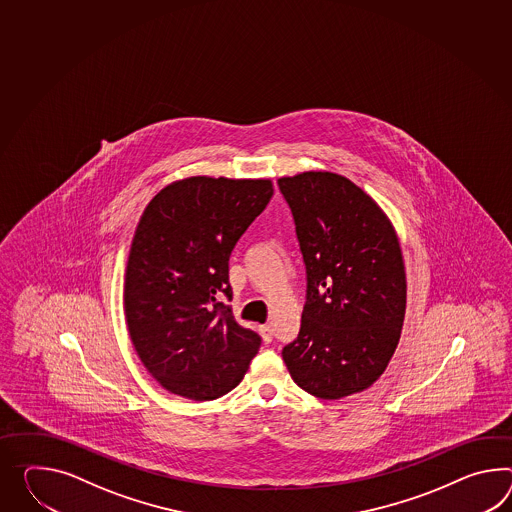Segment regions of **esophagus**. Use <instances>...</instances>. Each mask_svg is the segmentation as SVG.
Wrapping results in <instances>:
<instances>
[{"mask_svg": "<svg viewBox=\"0 0 512 512\" xmlns=\"http://www.w3.org/2000/svg\"><path fill=\"white\" fill-rule=\"evenodd\" d=\"M259 331H261L262 340H264L266 344H270V342L274 340V329H272V325H261Z\"/></svg>", "mask_w": 512, "mask_h": 512, "instance_id": "esophagus-1", "label": "esophagus"}]
</instances>
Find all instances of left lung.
<instances>
[{
  "label": "left lung",
  "mask_w": 512,
  "mask_h": 512,
  "mask_svg": "<svg viewBox=\"0 0 512 512\" xmlns=\"http://www.w3.org/2000/svg\"><path fill=\"white\" fill-rule=\"evenodd\" d=\"M277 185L307 275L300 333L283 361L316 398L362 392L385 372L405 318L398 237L377 203L342 175L305 172Z\"/></svg>",
  "instance_id": "1"
}]
</instances>
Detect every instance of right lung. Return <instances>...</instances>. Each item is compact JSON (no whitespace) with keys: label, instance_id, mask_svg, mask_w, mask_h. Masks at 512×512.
Masks as SVG:
<instances>
[{"label":"right lung","instance_id":"right-lung-1","mask_svg":"<svg viewBox=\"0 0 512 512\" xmlns=\"http://www.w3.org/2000/svg\"><path fill=\"white\" fill-rule=\"evenodd\" d=\"M274 196L268 179L188 177L148 203L125 270V320L166 390L207 401L237 387L261 337L225 305L229 257Z\"/></svg>","mask_w":512,"mask_h":512}]
</instances>
